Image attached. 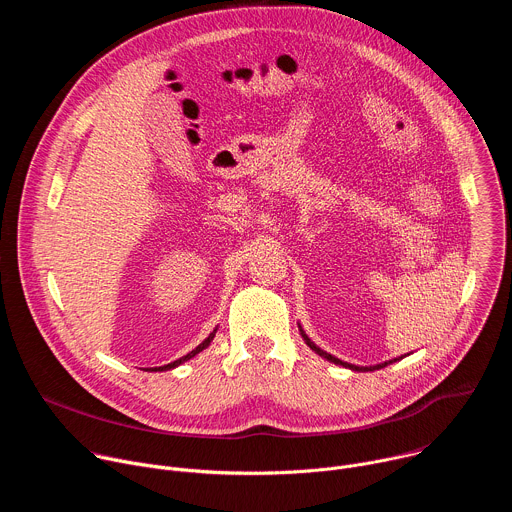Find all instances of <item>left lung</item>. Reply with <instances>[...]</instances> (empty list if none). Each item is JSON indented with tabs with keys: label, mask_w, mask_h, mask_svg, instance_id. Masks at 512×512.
Returning a JSON list of instances; mask_svg holds the SVG:
<instances>
[{
	"label": "left lung",
	"mask_w": 512,
	"mask_h": 512,
	"mask_svg": "<svg viewBox=\"0 0 512 512\" xmlns=\"http://www.w3.org/2000/svg\"><path fill=\"white\" fill-rule=\"evenodd\" d=\"M298 328H300V334H302V338H304V342L316 352V354H320L322 358H326V360H330V362H334V364H340V367H344V369H350V371H358V373H367V371H379V369H385L387 364H391V362H397V360H401V358H405V356H399V358H393V360H385V362H381V364H373V367H356V364H350V362H344V360H340V358H336V356H332L330 352H326V350H322L320 346H316L310 338H308V334L304 332V328L298 324Z\"/></svg>",
	"instance_id": "obj_1"
}]
</instances>
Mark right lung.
<instances>
[{"instance_id": "1", "label": "right lung", "mask_w": 512, "mask_h": 512, "mask_svg": "<svg viewBox=\"0 0 512 512\" xmlns=\"http://www.w3.org/2000/svg\"><path fill=\"white\" fill-rule=\"evenodd\" d=\"M214 334H216V328L208 334V338H204L192 352H188L186 356H182V358H178V360H174V362H170V364H164V367H152V369H148V371H152V373H156V371H170V369H176V367H180L182 362H186V360H190L192 356H196L198 352H202L204 348H208L210 346V342H212V338H214Z\"/></svg>"}]
</instances>
